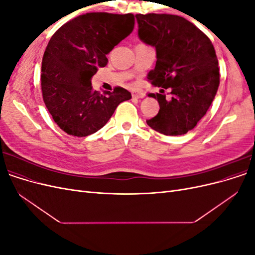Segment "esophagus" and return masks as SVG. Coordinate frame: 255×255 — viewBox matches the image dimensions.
Returning <instances> with one entry per match:
<instances>
[{"instance_id": "obj_1", "label": "esophagus", "mask_w": 255, "mask_h": 255, "mask_svg": "<svg viewBox=\"0 0 255 255\" xmlns=\"http://www.w3.org/2000/svg\"><path fill=\"white\" fill-rule=\"evenodd\" d=\"M144 96V92L141 90H134L132 91V97L135 99H140Z\"/></svg>"}]
</instances>
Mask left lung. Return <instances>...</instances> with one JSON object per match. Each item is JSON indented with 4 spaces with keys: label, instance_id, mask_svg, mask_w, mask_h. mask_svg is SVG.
<instances>
[{
    "label": "left lung",
    "instance_id": "left-lung-1",
    "mask_svg": "<svg viewBox=\"0 0 255 255\" xmlns=\"http://www.w3.org/2000/svg\"><path fill=\"white\" fill-rule=\"evenodd\" d=\"M138 37L156 50L155 68L148 73L160 94L159 112L146 120L150 128L169 136L186 134L206 114L219 86L218 59L212 41L202 30L180 16L136 14ZM172 88L167 100L165 89Z\"/></svg>",
    "mask_w": 255,
    "mask_h": 255
}]
</instances>
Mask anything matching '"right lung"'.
<instances>
[{"label":"right lung","mask_w":255,"mask_h":255,"mask_svg":"<svg viewBox=\"0 0 255 255\" xmlns=\"http://www.w3.org/2000/svg\"><path fill=\"white\" fill-rule=\"evenodd\" d=\"M133 13L89 12L69 21L52 36L41 65L45 106L69 135L85 137L102 128L117 106L132 98L121 87L101 95L91 86L106 55L134 28Z\"/></svg>","instance_id":"add662e5"}]
</instances>
